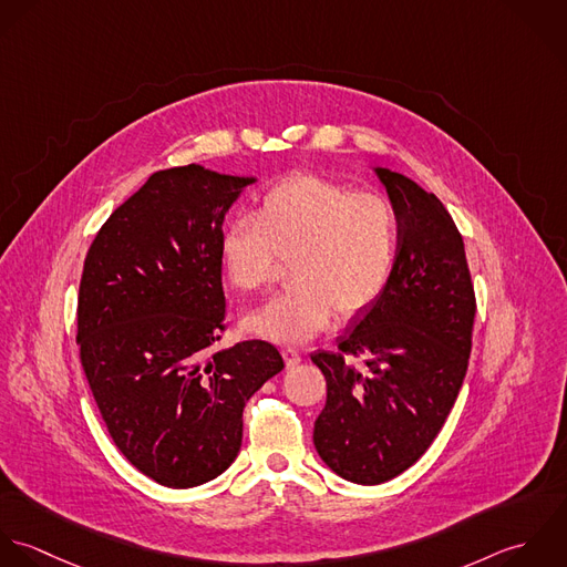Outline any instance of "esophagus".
<instances>
[{
  "instance_id": "1",
  "label": "esophagus",
  "mask_w": 567,
  "mask_h": 567,
  "mask_svg": "<svg viewBox=\"0 0 567 567\" xmlns=\"http://www.w3.org/2000/svg\"><path fill=\"white\" fill-rule=\"evenodd\" d=\"M282 357H285V363H287V365H298V363L302 361L300 350H296V348H291V346H285V348H282Z\"/></svg>"
}]
</instances>
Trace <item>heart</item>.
Returning <instances> with one entry per match:
<instances>
[{
	"instance_id": "heart-1",
	"label": "heart",
	"mask_w": 567,
	"mask_h": 567,
	"mask_svg": "<svg viewBox=\"0 0 567 567\" xmlns=\"http://www.w3.org/2000/svg\"><path fill=\"white\" fill-rule=\"evenodd\" d=\"M399 213L379 193L296 175L269 188L256 219H231L219 238L227 285L265 291L278 260H291L287 293L245 318V329L280 343L322 333L338 311L354 318L383 293L399 249Z\"/></svg>"
}]
</instances>
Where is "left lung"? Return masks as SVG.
Returning <instances> with one entry per match:
<instances>
[{
	"instance_id": "1",
	"label": "left lung",
	"mask_w": 567,
	"mask_h": 567,
	"mask_svg": "<svg viewBox=\"0 0 567 567\" xmlns=\"http://www.w3.org/2000/svg\"><path fill=\"white\" fill-rule=\"evenodd\" d=\"M377 175L401 226L390 280L336 352L311 354L327 379L313 443L354 484L388 482L430 450L462 388L475 320L464 243L447 208L405 175ZM359 355L363 367L351 361Z\"/></svg>"
}]
</instances>
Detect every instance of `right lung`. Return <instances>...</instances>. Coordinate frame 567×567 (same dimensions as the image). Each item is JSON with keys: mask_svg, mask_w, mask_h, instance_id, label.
<instances>
[{"mask_svg": "<svg viewBox=\"0 0 567 567\" xmlns=\"http://www.w3.org/2000/svg\"><path fill=\"white\" fill-rule=\"evenodd\" d=\"M254 177L197 164L153 173L99 229L81 276V363L115 447L168 488L221 475L243 408L285 368L269 341L226 331L219 238Z\"/></svg>", "mask_w": 567, "mask_h": 567, "instance_id": "obj_1", "label": "right lung"}]
</instances>
